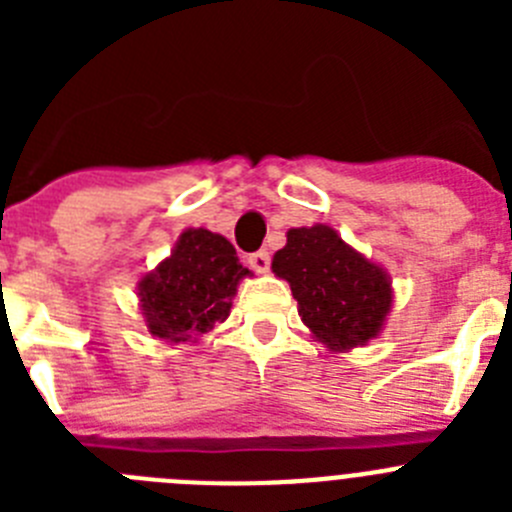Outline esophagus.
Instances as JSON below:
<instances>
[{
    "mask_svg": "<svg viewBox=\"0 0 512 512\" xmlns=\"http://www.w3.org/2000/svg\"><path fill=\"white\" fill-rule=\"evenodd\" d=\"M269 264H271L269 251H256L248 256V266H251L253 271H261V274H264V271H269Z\"/></svg>",
    "mask_w": 512,
    "mask_h": 512,
    "instance_id": "esophagus-1",
    "label": "esophagus"
}]
</instances>
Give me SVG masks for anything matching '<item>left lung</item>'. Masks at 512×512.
Instances as JSON below:
<instances>
[{"mask_svg": "<svg viewBox=\"0 0 512 512\" xmlns=\"http://www.w3.org/2000/svg\"><path fill=\"white\" fill-rule=\"evenodd\" d=\"M271 269L292 287L302 323L336 351L372 341L390 312L384 271L328 225L289 230L287 246L277 251Z\"/></svg>", "mask_w": 512, "mask_h": 512, "instance_id": "left-lung-1", "label": "left lung"}]
</instances>
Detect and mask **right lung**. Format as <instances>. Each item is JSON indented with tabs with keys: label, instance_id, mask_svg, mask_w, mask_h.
Here are the masks:
<instances>
[{
	"label": "right lung",
	"instance_id": "obj_1",
	"mask_svg": "<svg viewBox=\"0 0 512 512\" xmlns=\"http://www.w3.org/2000/svg\"><path fill=\"white\" fill-rule=\"evenodd\" d=\"M246 274L223 235L184 230L169 259L140 282L143 318L164 341L200 338L228 318L235 287Z\"/></svg>",
	"mask_w": 512,
	"mask_h": 512
}]
</instances>
